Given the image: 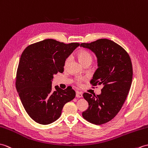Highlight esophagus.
I'll return each mask as SVG.
<instances>
[{"mask_svg":"<svg viewBox=\"0 0 148 148\" xmlns=\"http://www.w3.org/2000/svg\"><path fill=\"white\" fill-rule=\"evenodd\" d=\"M76 97H82V93L81 92L77 91L76 92Z\"/></svg>","mask_w":148,"mask_h":148,"instance_id":"34e87169","label":"esophagus"}]
</instances>
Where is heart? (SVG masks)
I'll return each instance as SVG.
<instances>
[{
    "mask_svg": "<svg viewBox=\"0 0 148 148\" xmlns=\"http://www.w3.org/2000/svg\"><path fill=\"white\" fill-rule=\"evenodd\" d=\"M77 57H78V60L80 61V63L83 65L86 64L88 63H91L92 60L90 54L85 50H80L79 52H78L77 53ZM70 61V57L67 58L64 63V68L67 66ZM84 81V79H83V78H78V79L76 80V83L78 85H80Z\"/></svg>",
    "mask_w": 148,
    "mask_h": 148,
    "instance_id": "obj_1",
    "label": "heart"
}]
</instances>
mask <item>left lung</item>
I'll return each instance as SVG.
<instances>
[{
  "label": "left lung",
  "instance_id": "obj_1",
  "mask_svg": "<svg viewBox=\"0 0 148 148\" xmlns=\"http://www.w3.org/2000/svg\"><path fill=\"white\" fill-rule=\"evenodd\" d=\"M80 46L90 49L97 58L98 68L90 84L103 86L99 95L84 93L88 108L82 116L93 124L106 123L116 115L126 100L132 81V61L122 47L106 38Z\"/></svg>",
  "mask_w": 148,
  "mask_h": 148
}]
</instances>
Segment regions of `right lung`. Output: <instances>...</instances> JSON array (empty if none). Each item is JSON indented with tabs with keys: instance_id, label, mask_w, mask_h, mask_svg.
Returning <instances> with one entry per match:
<instances>
[{
	"instance_id": "1",
	"label": "right lung",
	"mask_w": 148,
	"mask_h": 148,
	"mask_svg": "<svg viewBox=\"0 0 148 148\" xmlns=\"http://www.w3.org/2000/svg\"><path fill=\"white\" fill-rule=\"evenodd\" d=\"M79 43L64 44L45 39L28 45L21 56L16 87L28 115L37 123L47 125L60 117L64 105L73 100L75 91L68 86L52 90L54 75L64 71L66 59Z\"/></svg>"
}]
</instances>
